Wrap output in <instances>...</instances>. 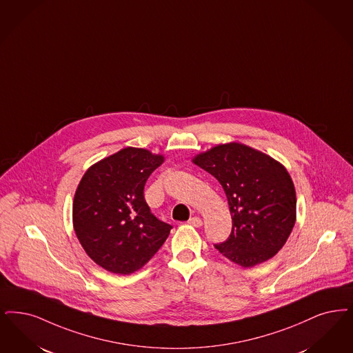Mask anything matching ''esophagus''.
<instances>
[{
	"mask_svg": "<svg viewBox=\"0 0 353 353\" xmlns=\"http://www.w3.org/2000/svg\"><path fill=\"white\" fill-rule=\"evenodd\" d=\"M188 223H189L190 226L194 227H201L203 225V222H202V219H201L199 216H193V218H190V219L188 221Z\"/></svg>",
	"mask_w": 353,
	"mask_h": 353,
	"instance_id": "obj_1",
	"label": "esophagus"
}]
</instances>
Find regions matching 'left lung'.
<instances>
[{"label":"left lung","mask_w":353,"mask_h":353,"mask_svg":"<svg viewBox=\"0 0 353 353\" xmlns=\"http://www.w3.org/2000/svg\"><path fill=\"white\" fill-rule=\"evenodd\" d=\"M226 193L232 230L215 248L243 268L272 259L296 223L294 183L281 163L241 143H226L193 157Z\"/></svg>","instance_id":"8db88e82"}]
</instances>
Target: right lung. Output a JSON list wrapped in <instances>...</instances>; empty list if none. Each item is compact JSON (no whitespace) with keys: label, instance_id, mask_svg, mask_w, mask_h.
<instances>
[{"label":"right lung","instance_id":"obj_1","mask_svg":"<svg viewBox=\"0 0 353 353\" xmlns=\"http://www.w3.org/2000/svg\"><path fill=\"white\" fill-rule=\"evenodd\" d=\"M163 163V155L126 147L93 164L79 183L73 228L86 254L108 272H137L168 238L172 226L144 199L145 181Z\"/></svg>","mask_w":353,"mask_h":353}]
</instances>
